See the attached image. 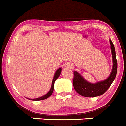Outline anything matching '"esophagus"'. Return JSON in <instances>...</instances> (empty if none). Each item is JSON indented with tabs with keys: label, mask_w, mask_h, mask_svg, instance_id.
I'll return each instance as SVG.
<instances>
[{
	"label": "esophagus",
	"mask_w": 126,
	"mask_h": 126,
	"mask_svg": "<svg viewBox=\"0 0 126 126\" xmlns=\"http://www.w3.org/2000/svg\"><path fill=\"white\" fill-rule=\"evenodd\" d=\"M65 67L67 68H69V69H72L73 68V64L71 63H65Z\"/></svg>",
	"instance_id": "esophagus-1"
}]
</instances>
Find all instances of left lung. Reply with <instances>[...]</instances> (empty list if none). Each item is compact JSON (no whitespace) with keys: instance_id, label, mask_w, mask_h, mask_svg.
Wrapping results in <instances>:
<instances>
[{"instance_id":"1","label":"left lung","mask_w":126,"mask_h":126,"mask_svg":"<svg viewBox=\"0 0 126 126\" xmlns=\"http://www.w3.org/2000/svg\"><path fill=\"white\" fill-rule=\"evenodd\" d=\"M109 41L111 46L110 47L113 60V68L109 78L105 80L93 84L87 82L80 74L74 71L73 79V86L76 91L79 93L80 95L86 97H94L102 95L110 87L114 80L117 73V61L114 46L111 40H110Z\"/></svg>"}]
</instances>
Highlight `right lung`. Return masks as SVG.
<instances>
[{"label":"right lung","mask_w":126,"mask_h":126,"mask_svg":"<svg viewBox=\"0 0 126 126\" xmlns=\"http://www.w3.org/2000/svg\"><path fill=\"white\" fill-rule=\"evenodd\" d=\"M61 72V68H59L56 70V73H55V76H54L53 79V81H52V87H51L50 90L48 92V93H47L46 95L42 96L41 97H39V98H35V99H29V100H33V101H38V100H42L46 99V98H48V97L52 94L53 91V90H54V83H55V80L58 79V77H59V75H60Z\"/></svg>","instance_id":"right-lung-1"}]
</instances>
